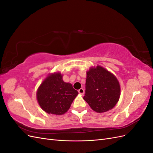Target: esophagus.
<instances>
[{
    "instance_id": "esophagus-1",
    "label": "esophagus",
    "mask_w": 153,
    "mask_h": 153,
    "mask_svg": "<svg viewBox=\"0 0 153 153\" xmlns=\"http://www.w3.org/2000/svg\"><path fill=\"white\" fill-rule=\"evenodd\" d=\"M78 91V93L80 94L81 95H83L84 94V89H82V88H81V89H80Z\"/></svg>"
}]
</instances>
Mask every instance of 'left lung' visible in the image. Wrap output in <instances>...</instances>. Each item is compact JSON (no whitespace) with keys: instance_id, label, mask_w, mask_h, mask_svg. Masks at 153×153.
<instances>
[{"instance_id":"8db88e82","label":"left lung","mask_w":153,"mask_h":153,"mask_svg":"<svg viewBox=\"0 0 153 153\" xmlns=\"http://www.w3.org/2000/svg\"><path fill=\"white\" fill-rule=\"evenodd\" d=\"M121 89L112 73L101 66L92 68L87 72L84 100L96 112H105L118 102Z\"/></svg>"}]
</instances>
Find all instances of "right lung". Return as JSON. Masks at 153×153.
<instances>
[{
	"label": "right lung",
	"mask_w": 153,
	"mask_h": 153,
	"mask_svg": "<svg viewBox=\"0 0 153 153\" xmlns=\"http://www.w3.org/2000/svg\"><path fill=\"white\" fill-rule=\"evenodd\" d=\"M78 92L72 85L62 80L60 73L50 75L37 91L39 106L48 114L57 115L66 113Z\"/></svg>",
	"instance_id": "right-lung-1"
}]
</instances>
